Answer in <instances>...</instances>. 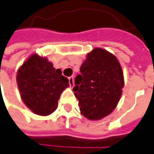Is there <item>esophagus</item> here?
<instances>
[{
    "instance_id": "esophagus-1",
    "label": "esophagus",
    "mask_w": 154,
    "mask_h": 154,
    "mask_svg": "<svg viewBox=\"0 0 154 154\" xmlns=\"http://www.w3.org/2000/svg\"><path fill=\"white\" fill-rule=\"evenodd\" d=\"M68 80H69V85H70V86H74V76H70L68 78Z\"/></svg>"
}]
</instances>
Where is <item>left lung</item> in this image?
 <instances>
[{
	"mask_svg": "<svg viewBox=\"0 0 154 154\" xmlns=\"http://www.w3.org/2000/svg\"><path fill=\"white\" fill-rule=\"evenodd\" d=\"M73 88L81 114L90 120L109 115L121 98L123 74L114 55L100 48L87 54Z\"/></svg>",
	"mask_w": 154,
	"mask_h": 154,
	"instance_id": "1",
	"label": "left lung"
}]
</instances>
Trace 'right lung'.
Instances as JSON below:
<instances>
[{
  "label": "right lung",
  "instance_id": "1",
  "mask_svg": "<svg viewBox=\"0 0 154 154\" xmlns=\"http://www.w3.org/2000/svg\"><path fill=\"white\" fill-rule=\"evenodd\" d=\"M16 79L23 102L40 116H48L56 110L61 93L69 86L61 69H56L45 57L37 54L23 63Z\"/></svg>",
  "mask_w": 154,
  "mask_h": 154
}]
</instances>
